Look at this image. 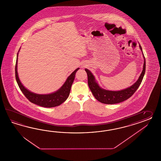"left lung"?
Wrapping results in <instances>:
<instances>
[{
    "label": "left lung",
    "mask_w": 161,
    "mask_h": 161,
    "mask_svg": "<svg viewBox=\"0 0 161 161\" xmlns=\"http://www.w3.org/2000/svg\"><path fill=\"white\" fill-rule=\"evenodd\" d=\"M139 47L142 51L141 45H139ZM143 58H144V64H143V70L137 81L130 87L121 91L113 92V91L105 90L101 88L98 86V84L96 83L95 78L92 73L88 69H86L85 71H86L87 76H88V84L90 90L92 91L93 96H94V97L98 101L105 104H117V103H121L122 101H124L125 100H126L129 98H130V97L135 93L136 90L138 88L140 84L142 83V81L145 74L146 62H145V58L144 56H143Z\"/></svg>",
    "instance_id": "left-lung-1"
}]
</instances>
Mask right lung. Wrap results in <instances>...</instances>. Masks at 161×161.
Instances as JSON below:
<instances>
[{
    "label": "right lung",
    "instance_id": "obj_1",
    "mask_svg": "<svg viewBox=\"0 0 161 161\" xmlns=\"http://www.w3.org/2000/svg\"><path fill=\"white\" fill-rule=\"evenodd\" d=\"M18 57V53L17 54L16 63L15 65L16 80L20 90L31 103L35 104L38 105L41 107L51 108V107H54L60 105L67 99V98L69 96V92H70L72 84L74 81L75 74L77 71V70L79 69V68L77 69L71 74V75L67 79V80L65 81V83L58 91L50 94H37L27 90L26 88L22 85V83L20 82L18 77V71H17Z\"/></svg>",
    "mask_w": 161,
    "mask_h": 161
}]
</instances>
